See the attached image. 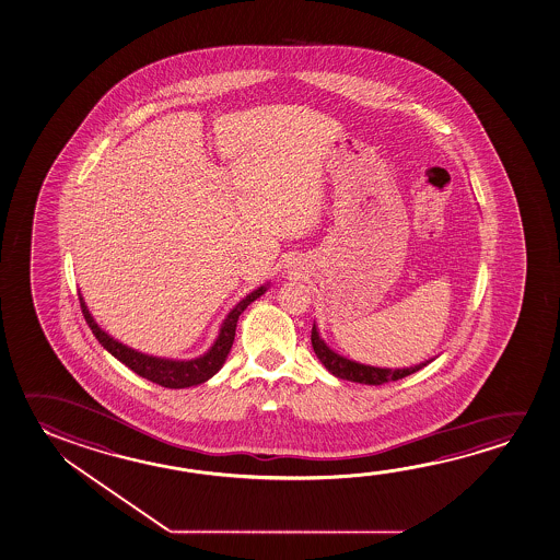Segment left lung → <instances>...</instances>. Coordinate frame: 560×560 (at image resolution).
Here are the masks:
<instances>
[{"label":"left lung","instance_id":"obj_1","mask_svg":"<svg viewBox=\"0 0 560 560\" xmlns=\"http://www.w3.org/2000/svg\"><path fill=\"white\" fill-rule=\"evenodd\" d=\"M311 345H313V350L319 358L320 364L325 365L335 377L347 380V382L364 383V385H383V383L397 382V380H402L410 373L422 370L424 365L430 364L432 360L438 358V355H434L430 360H424V362L417 365H409V368H377V365L360 364V362L350 360L347 355L335 352L323 340L315 323H313V330H311Z\"/></svg>","mask_w":560,"mask_h":560}]
</instances>
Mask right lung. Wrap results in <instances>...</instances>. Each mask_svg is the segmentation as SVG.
<instances>
[{
    "instance_id": "obj_1",
    "label": "right lung",
    "mask_w": 560,
    "mask_h": 560,
    "mask_svg": "<svg viewBox=\"0 0 560 560\" xmlns=\"http://www.w3.org/2000/svg\"><path fill=\"white\" fill-rule=\"evenodd\" d=\"M270 288V282L258 285L257 290L247 293L233 310L225 315V319L220 325L218 337L212 342V347L206 350L205 354L196 355L190 360H177V358H161V355L143 354L140 350H133L132 347H126L120 340L110 337L108 332L101 329L95 317L88 310V303L80 293L81 311L83 317L88 320L93 335L97 337L98 342L107 348L116 360H120L122 364L128 365L133 373L142 375L150 382L158 383L161 387L167 389H185L192 385L208 382L215 373L222 370V365L228 360L233 340H235V329H237V320L243 311L249 307L250 303L258 300L262 293Z\"/></svg>"
}]
</instances>
